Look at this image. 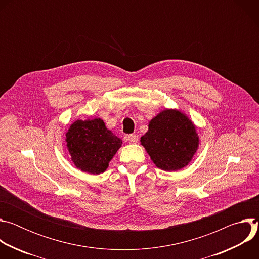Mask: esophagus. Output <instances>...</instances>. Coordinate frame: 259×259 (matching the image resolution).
<instances>
[{
  "label": "esophagus",
  "mask_w": 259,
  "mask_h": 259,
  "mask_svg": "<svg viewBox=\"0 0 259 259\" xmlns=\"http://www.w3.org/2000/svg\"><path fill=\"white\" fill-rule=\"evenodd\" d=\"M127 140H128L130 143H136V142L138 141V136H137L136 134H130V135H128Z\"/></svg>",
  "instance_id": "34e87169"
}]
</instances>
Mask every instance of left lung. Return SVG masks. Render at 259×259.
Wrapping results in <instances>:
<instances>
[{
  "mask_svg": "<svg viewBox=\"0 0 259 259\" xmlns=\"http://www.w3.org/2000/svg\"><path fill=\"white\" fill-rule=\"evenodd\" d=\"M141 144L155 165L165 171L187 166L195 155L199 137L193 123L178 110H164L154 118Z\"/></svg>",
  "mask_w": 259,
  "mask_h": 259,
  "instance_id": "left-lung-1",
  "label": "left lung"
}]
</instances>
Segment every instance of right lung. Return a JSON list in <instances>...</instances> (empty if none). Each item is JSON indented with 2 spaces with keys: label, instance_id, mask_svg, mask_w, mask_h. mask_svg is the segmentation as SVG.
Masks as SVG:
<instances>
[{
  "label": "right lung",
  "instance_id": "obj_1",
  "mask_svg": "<svg viewBox=\"0 0 259 259\" xmlns=\"http://www.w3.org/2000/svg\"><path fill=\"white\" fill-rule=\"evenodd\" d=\"M66 142L72 162L90 174L105 171L122 144L100 119L76 121L66 133Z\"/></svg>",
  "mask_w": 259,
  "mask_h": 259
}]
</instances>
